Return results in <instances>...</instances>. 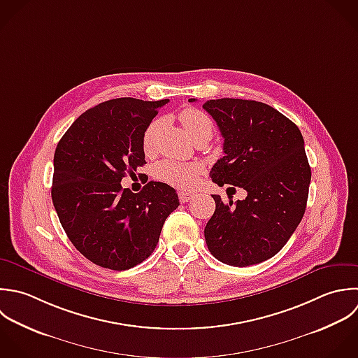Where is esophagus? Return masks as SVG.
Masks as SVG:
<instances>
[{"label": "esophagus", "mask_w": 358, "mask_h": 358, "mask_svg": "<svg viewBox=\"0 0 358 358\" xmlns=\"http://www.w3.org/2000/svg\"><path fill=\"white\" fill-rule=\"evenodd\" d=\"M194 196H195L194 192H187V191H180V192H178V198H180V201H181L182 203L189 202L191 199H194Z\"/></svg>", "instance_id": "1"}]
</instances>
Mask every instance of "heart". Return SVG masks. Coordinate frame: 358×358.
Masks as SVG:
<instances>
[{"label":"heart","instance_id":"b5f03b06","mask_svg":"<svg viewBox=\"0 0 358 358\" xmlns=\"http://www.w3.org/2000/svg\"><path fill=\"white\" fill-rule=\"evenodd\" d=\"M180 121L185 129V132L189 135L192 141H196L199 138H208L210 139L213 134V121L208 114L203 111L188 107L180 113ZM159 128V121H152L148 128L143 132L142 138V146L143 150L149 152L153 146V139ZM202 167L195 163H180L176 160H162L157 163L155 169L156 177L173 187L181 188V189H189L195 185L198 176L201 174Z\"/></svg>","mask_w":358,"mask_h":358}]
</instances>
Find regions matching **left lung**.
Masks as SVG:
<instances>
[{
  "label": "left lung",
  "mask_w": 358,
  "mask_h": 358,
  "mask_svg": "<svg viewBox=\"0 0 358 358\" xmlns=\"http://www.w3.org/2000/svg\"><path fill=\"white\" fill-rule=\"evenodd\" d=\"M203 108L224 138V156L212 167V181L247 191L234 203L212 195L216 210L205 227L208 248L231 266L264 262L285 247L306 212L311 167L303 135L261 101L226 97L208 100Z\"/></svg>",
  "instance_id": "8db88e82"
}]
</instances>
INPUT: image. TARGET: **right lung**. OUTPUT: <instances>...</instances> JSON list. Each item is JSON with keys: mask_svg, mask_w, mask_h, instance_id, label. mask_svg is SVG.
<instances>
[{"mask_svg": "<svg viewBox=\"0 0 358 358\" xmlns=\"http://www.w3.org/2000/svg\"><path fill=\"white\" fill-rule=\"evenodd\" d=\"M169 99L120 97L79 115L54 153L51 198L73 247L90 262L125 271L156 248L162 227L178 208L176 189L149 181L134 194L121 187L146 164L143 132Z\"/></svg>", "mask_w": 358, "mask_h": 358, "instance_id": "add662e5", "label": "right lung"}]
</instances>
